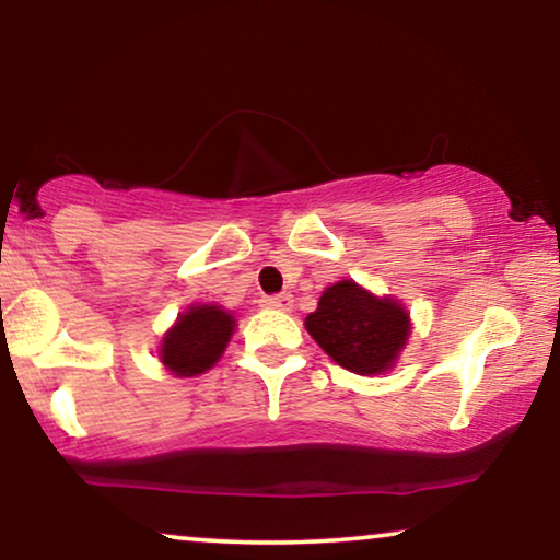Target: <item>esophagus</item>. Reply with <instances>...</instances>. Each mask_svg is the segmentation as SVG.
I'll return each mask as SVG.
<instances>
[{"label":"esophagus","mask_w":560,"mask_h":560,"mask_svg":"<svg viewBox=\"0 0 560 560\" xmlns=\"http://www.w3.org/2000/svg\"><path fill=\"white\" fill-rule=\"evenodd\" d=\"M264 307L268 310H284L289 312L294 307V300L289 294H273V296H266L264 300Z\"/></svg>","instance_id":"34e87169"}]
</instances>
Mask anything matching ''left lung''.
Returning a JSON list of instances; mask_svg holds the SVG:
<instances>
[{"mask_svg":"<svg viewBox=\"0 0 560 560\" xmlns=\"http://www.w3.org/2000/svg\"><path fill=\"white\" fill-rule=\"evenodd\" d=\"M304 327L338 366L361 376L389 371L412 330L397 300L374 296L350 279L325 289Z\"/></svg>","mask_w":560,"mask_h":560,"instance_id":"left-lung-1","label":"left lung"}]
</instances>
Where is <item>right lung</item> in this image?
<instances>
[{
	"label": "right lung",
	"mask_w": 560,
	"mask_h": 560,
	"mask_svg": "<svg viewBox=\"0 0 560 560\" xmlns=\"http://www.w3.org/2000/svg\"><path fill=\"white\" fill-rule=\"evenodd\" d=\"M235 317L218 304H191L163 335L159 358L174 376H199L225 353Z\"/></svg>",
	"instance_id": "obj_1"
}]
</instances>
